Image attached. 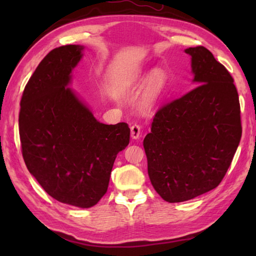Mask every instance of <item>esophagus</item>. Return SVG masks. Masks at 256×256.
Instances as JSON below:
<instances>
[{"mask_svg":"<svg viewBox=\"0 0 256 256\" xmlns=\"http://www.w3.org/2000/svg\"><path fill=\"white\" fill-rule=\"evenodd\" d=\"M140 134H141L140 125H138V124L132 125L131 126V138H134V140H138V138H140Z\"/></svg>","mask_w":256,"mask_h":256,"instance_id":"esophagus-1","label":"esophagus"}]
</instances>
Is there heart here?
<instances>
[{"label": "heart", "instance_id": "heart-1", "mask_svg": "<svg viewBox=\"0 0 256 256\" xmlns=\"http://www.w3.org/2000/svg\"><path fill=\"white\" fill-rule=\"evenodd\" d=\"M146 79V84L144 92V102L146 105L151 106L162 96L164 86L167 84V76L160 68L151 72H138L132 78L133 84H142Z\"/></svg>", "mask_w": 256, "mask_h": 256}]
</instances>
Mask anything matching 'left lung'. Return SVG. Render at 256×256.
Here are the masks:
<instances>
[{
	"label": "left lung",
	"instance_id": "8db88e82",
	"mask_svg": "<svg viewBox=\"0 0 256 256\" xmlns=\"http://www.w3.org/2000/svg\"><path fill=\"white\" fill-rule=\"evenodd\" d=\"M196 89L160 108L144 140L148 174L164 201L184 202L216 188L242 136L234 80L206 47H188Z\"/></svg>",
	"mask_w": 256,
	"mask_h": 256
}]
</instances>
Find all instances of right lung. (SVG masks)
Wrapping results in <instances>:
<instances>
[{"mask_svg":"<svg viewBox=\"0 0 256 256\" xmlns=\"http://www.w3.org/2000/svg\"><path fill=\"white\" fill-rule=\"evenodd\" d=\"M84 50L82 45L60 46L40 63L21 98L19 133L26 166L45 192L86 209L107 192L130 128L100 123L70 88Z\"/></svg>","mask_w":256,"mask_h":256,"instance_id":"1","label":"right lung"}]
</instances>
